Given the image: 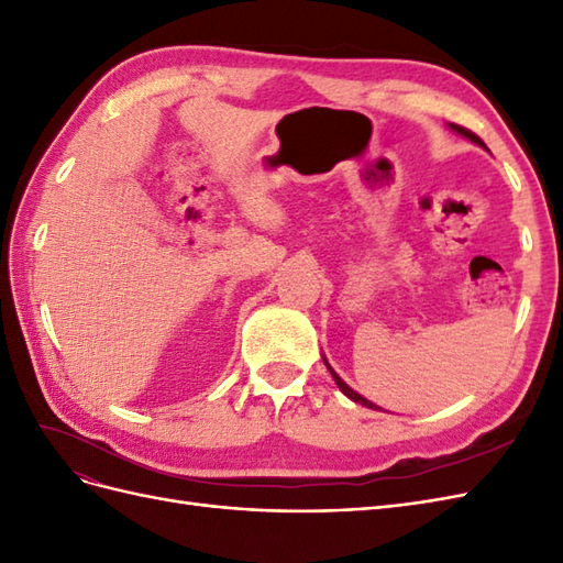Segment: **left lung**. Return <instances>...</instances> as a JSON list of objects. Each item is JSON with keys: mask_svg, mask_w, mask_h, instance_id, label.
<instances>
[{"mask_svg": "<svg viewBox=\"0 0 563 563\" xmlns=\"http://www.w3.org/2000/svg\"><path fill=\"white\" fill-rule=\"evenodd\" d=\"M451 129H453L455 133H460V135H465V139H470L472 143H476V145H482V147H486V145H484V141L479 139V135H476V133H472L470 129H465V126H457V124H451ZM323 364H327V368L331 371V376H333L335 385L340 387V391H343V395H345V397H350L352 401H356V404H362V406H366V408H376V411H380V408H378L376 404H371V401H368V399H364L362 395H356V391H354V389H352V387H350V385H347V383H345L343 378H340V376H338V373H335V371L331 368V364H329L327 360H323Z\"/></svg>", "mask_w": 563, "mask_h": 563, "instance_id": "left-lung-1", "label": "left lung"}]
</instances>
